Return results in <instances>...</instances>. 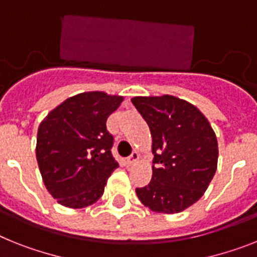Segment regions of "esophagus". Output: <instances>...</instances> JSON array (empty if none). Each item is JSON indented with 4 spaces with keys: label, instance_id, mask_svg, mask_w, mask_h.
Returning <instances> with one entry per match:
<instances>
[{
    "label": "esophagus",
    "instance_id": "1",
    "mask_svg": "<svg viewBox=\"0 0 257 257\" xmlns=\"http://www.w3.org/2000/svg\"><path fill=\"white\" fill-rule=\"evenodd\" d=\"M139 158H140L139 153H137V152H133L132 154H131V155H129V157H128V163H129V165H135L136 162L139 161Z\"/></svg>",
    "mask_w": 257,
    "mask_h": 257
}]
</instances>
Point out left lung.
Returning a JSON list of instances; mask_svg holds the SVG:
<instances>
[{
  "instance_id": "1",
  "label": "left lung",
  "mask_w": 257,
  "mask_h": 257,
  "mask_svg": "<svg viewBox=\"0 0 257 257\" xmlns=\"http://www.w3.org/2000/svg\"><path fill=\"white\" fill-rule=\"evenodd\" d=\"M132 103L150 128L154 154L152 182L136 193L153 212H183L200 200L217 170L212 126L195 105L176 96H136Z\"/></svg>"
}]
</instances>
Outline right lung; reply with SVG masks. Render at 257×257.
Here are the masks:
<instances>
[{
    "instance_id": "add662e5",
    "label": "right lung",
    "mask_w": 257,
    "mask_h": 257,
    "mask_svg": "<svg viewBox=\"0 0 257 257\" xmlns=\"http://www.w3.org/2000/svg\"><path fill=\"white\" fill-rule=\"evenodd\" d=\"M122 96L83 92L62 102L39 126L36 159L45 188L64 206L81 209L100 198L118 163L107 118Z\"/></svg>"
}]
</instances>
